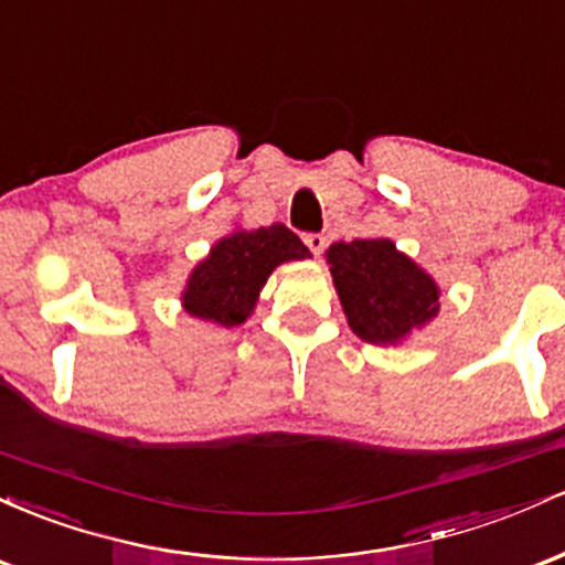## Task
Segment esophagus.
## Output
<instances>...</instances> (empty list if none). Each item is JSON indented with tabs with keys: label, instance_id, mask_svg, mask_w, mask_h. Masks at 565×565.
I'll return each instance as SVG.
<instances>
[{
	"label": "esophagus",
	"instance_id": "1",
	"mask_svg": "<svg viewBox=\"0 0 565 565\" xmlns=\"http://www.w3.org/2000/svg\"><path fill=\"white\" fill-rule=\"evenodd\" d=\"M305 244H308V249L319 257L323 252V246H327V238H323L321 233H305Z\"/></svg>",
	"mask_w": 565,
	"mask_h": 565
}]
</instances>
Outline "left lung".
I'll return each mask as SVG.
<instances>
[{"label": "left lung", "instance_id": "8db88e82", "mask_svg": "<svg viewBox=\"0 0 565 565\" xmlns=\"http://www.w3.org/2000/svg\"><path fill=\"white\" fill-rule=\"evenodd\" d=\"M348 327L372 345H401L438 316L440 289L391 238H355L327 249Z\"/></svg>", "mask_w": 565, "mask_h": 565}]
</instances>
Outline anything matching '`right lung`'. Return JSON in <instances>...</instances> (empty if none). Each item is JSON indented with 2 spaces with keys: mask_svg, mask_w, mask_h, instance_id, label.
<instances>
[{
  "mask_svg": "<svg viewBox=\"0 0 565 565\" xmlns=\"http://www.w3.org/2000/svg\"><path fill=\"white\" fill-rule=\"evenodd\" d=\"M305 257H310V249L284 223L236 228L212 244L210 255L196 263L180 291V302L193 319L225 329L242 327L278 265Z\"/></svg>",
  "mask_w": 565,
  "mask_h": 565,
  "instance_id": "right-lung-1",
  "label": "right lung"
}]
</instances>
